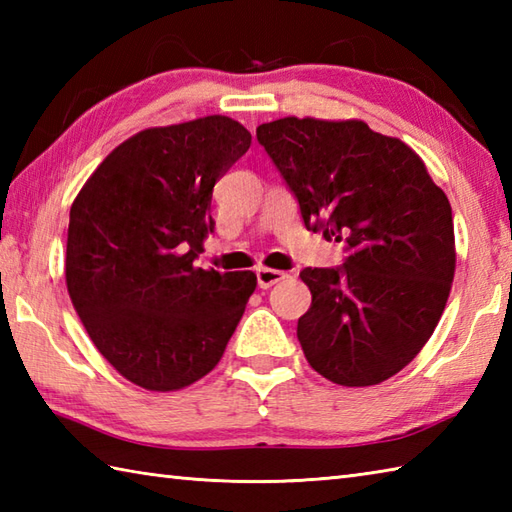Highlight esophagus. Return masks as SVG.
Returning a JSON list of instances; mask_svg holds the SVG:
<instances>
[{"instance_id":"esophagus-1","label":"esophagus","mask_w":512,"mask_h":512,"mask_svg":"<svg viewBox=\"0 0 512 512\" xmlns=\"http://www.w3.org/2000/svg\"><path fill=\"white\" fill-rule=\"evenodd\" d=\"M286 279V273H281V270L275 268H257V286L259 288H270L275 286L277 281Z\"/></svg>"}]
</instances>
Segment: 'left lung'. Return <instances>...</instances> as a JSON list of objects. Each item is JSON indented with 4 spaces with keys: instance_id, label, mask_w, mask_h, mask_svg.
Segmentation results:
<instances>
[{
    "instance_id": "8db88e82",
    "label": "left lung",
    "mask_w": 512,
    "mask_h": 512,
    "mask_svg": "<svg viewBox=\"0 0 512 512\" xmlns=\"http://www.w3.org/2000/svg\"><path fill=\"white\" fill-rule=\"evenodd\" d=\"M308 231L345 244L336 268H303L312 306L297 323L314 372L378 385L436 330L455 273L453 215L420 156L363 121L279 118L257 127Z\"/></svg>"
}]
</instances>
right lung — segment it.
<instances>
[{"label":"right lung","mask_w":512,"mask_h":512,"mask_svg":"<svg viewBox=\"0 0 512 512\" xmlns=\"http://www.w3.org/2000/svg\"><path fill=\"white\" fill-rule=\"evenodd\" d=\"M250 147L228 116L151 127L107 156L70 209L65 284L118 374L176 391L220 363L257 277L195 268L215 182Z\"/></svg>","instance_id":"right-lung-1"}]
</instances>
